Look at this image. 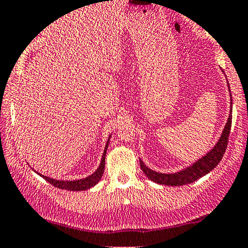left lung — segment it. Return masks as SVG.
<instances>
[{
    "mask_svg": "<svg viewBox=\"0 0 248 248\" xmlns=\"http://www.w3.org/2000/svg\"><path fill=\"white\" fill-rule=\"evenodd\" d=\"M230 112H232V110H230ZM231 124L232 115L230 114L217 144H216L205 156H203L201 160H198L196 163H193L192 166L186 168L184 170H181V171L175 173L156 172L144 166L143 162L140 161L142 171L144 172V175H146L150 181L158 184H164V186H186V184H190L192 183V182L197 181L198 178L203 177L204 175H206V173H209L211 170L215 169V168L218 166L219 162L221 161V158H223L225 154V150H226L227 148L230 132H231Z\"/></svg>",
    "mask_w": 248,
    "mask_h": 248,
    "instance_id": "left-lung-1",
    "label": "left lung"
}]
</instances>
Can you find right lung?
<instances>
[{
    "instance_id": "add662e5",
    "label": "right lung",
    "mask_w": 248,
    "mask_h": 248,
    "mask_svg": "<svg viewBox=\"0 0 248 248\" xmlns=\"http://www.w3.org/2000/svg\"><path fill=\"white\" fill-rule=\"evenodd\" d=\"M107 147H108V142H107L106 147H105L104 155H102L100 166H99L98 169L95 170L94 173H92V175L88 176V177H86V178L77 179V181H58V179L49 178V177H46V176H43V175H41V176L45 179V181H47L49 183L52 184L53 186L59 187V189H62V190H70V191H82V190L90 189V187L94 186L95 184L100 181L102 173H104L105 157H106Z\"/></svg>"
}]
</instances>
